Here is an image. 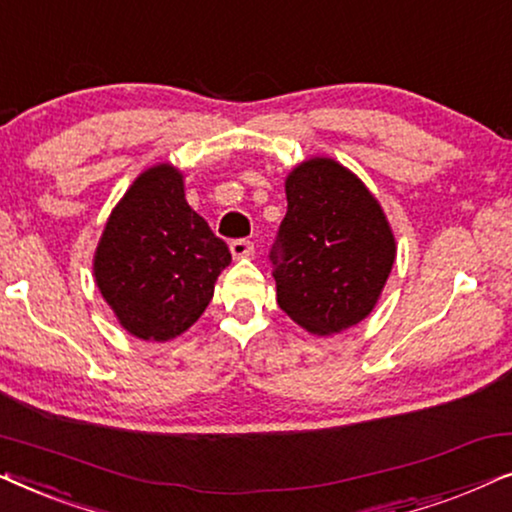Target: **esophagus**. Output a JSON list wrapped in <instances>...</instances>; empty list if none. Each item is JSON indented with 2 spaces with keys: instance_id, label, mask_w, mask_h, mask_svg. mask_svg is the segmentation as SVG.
Here are the masks:
<instances>
[{
  "instance_id": "34e87169",
  "label": "esophagus",
  "mask_w": 512,
  "mask_h": 512,
  "mask_svg": "<svg viewBox=\"0 0 512 512\" xmlns=\"http://www.w3.org/2000/svg\"><path fill=\"white\" fill-rule=\"evenodd\" d=\"M230 254H233L235 261H240V258H249L254 254V244L249 240H233L230 242Z\"/></svg>"
}]
</instances>
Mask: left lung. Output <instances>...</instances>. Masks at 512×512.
Wrapping results in <instances>:
<instances>
[{"label": "left lung", "mask_w": 512, "mask_h": 512, "mask_svg": "<svg viewBox=\"0 0 512 512\" xmlns=\"http://www.w3.org/2000/svg\"><path fill=\"white\" fill-rule=\"evenodd\" d=\"M286 216L272 249L277 303L310 335L328 338L368 317L396 261V237L380 200L328 156L284 179Z\"/></svg>", "instance_id": "left-lung-1"}]
</instances>
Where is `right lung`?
I'll list each match as a JSON object with an SVG mask.
<instances>
[{
  "mask_svg": "<svg viewBox=\"0 0 512 512\" xmlns=\"http://www.w3.org/2000/svg\"><path fill=\"white\" fill-rule=\"evenodd\" d=\"M230 251L186 202L184 172L156 163L111 209L93 277L118 324L146 342L186 333L214 296Z\"/></svg>",
  "mask_w": 512,
  "mask_h": 512,
  "instance_id": "right-lung-1",
  "label": "right lung"
}]
</instances>
